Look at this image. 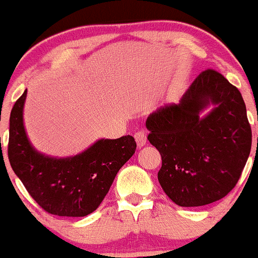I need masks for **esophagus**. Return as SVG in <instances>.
Returning a JSON list of instances; mask_svg holds the SVG:
<instances>
[{
  "label": "esophagus",
  "mask_w": 258,
  "mask_h": 258,
  "mask_svg": "<svg viewBox=\"0 0 258 258\" xmlns=\"http://www.w3.org/2000/svg\"><path fill=\"white\" fill-rule=\"evenodd\" d=\"M134 138H135V141H137V144L139 148L145 146V144H146V133L145 132H143V130L137 132L134 134Z\"/></svg>",
  "instance_id": "obj_1"
}]
</instances>
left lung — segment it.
I'll return each instance as SVG.
<instances>
[{"label":"left lung","mask_w":258,"mask_h":258,"mask_svg":"<svg viewBox=\"0 0 258 258\" xmlns=\"http://www.w3.org/2000/svg\"><path fill=\"white\" fill-rule=\"evenodd\" d=\"M216 107L204 118L199 113ZM148 140L161 155L160 184L179 207L224 198L239 181L251 151L252 132L240 91L213 69L193 81L178 104L149 115Z\"/></svg>","instance_id":"8db88e82"}]
</instances>
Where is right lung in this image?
Listing matches in <instances>:
<instances>
[{
    "label": "right lung",
    "mask_w": 258,
    "mask_h": 258,
    "mask_svg": "<svg viewBox=\"0 0 258 258\" xmlns=\"http://www.w3.org/2000/svg\"><path fill=\"white\" fill-rule=\"evenodd\" d=\"M27 90L11 110L8 159L28 193L45 212L85 217L98 208L118 171L134 155L137 143L126 135L102 139L68 159L44 156L30 145L23 125Z\"/></svg>",
    "instance_id": "1"
}]
</instances>
